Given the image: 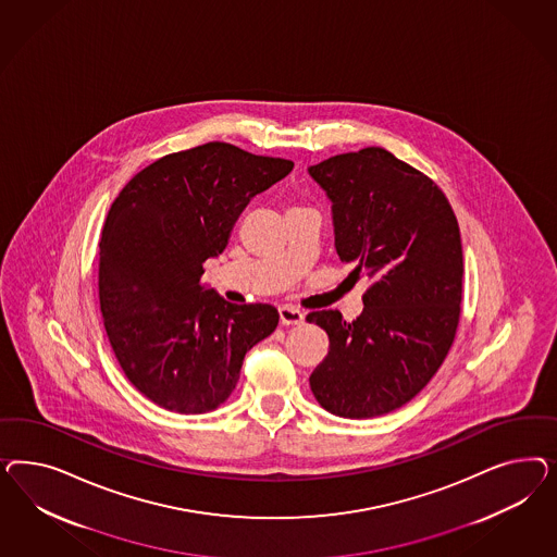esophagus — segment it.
I'll return each mask as SVG.
<instances>
[{
    "mask_svg": "<svg viewBox=\"0 0 557 557\" xmlns=\"http://www.w3.org/2000/svg\"><path fill=\"white\" fill-rule=\"evenodd\" d=\"M280 321H282V324H286V326H289V324H302L304 314L296 306L286 304V306H280Z\"/></svg>",
    "mask_w": 557,
    "mask_h": 557,
    "instance_id": "34e87169",
    "label": "esophagus"
}]
</instances>
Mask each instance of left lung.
I'll return each instance as SVG.
<instances>
[{
	"label": "left lung",
	"mask_w": 557,
	"mask_h": 557,
	"mask_svg": "<svg viewBox=\"0 0 557 557\" xmlns=\"http://www.w3.org/2000/svg\"><path fill=\"white\" fill-rule=\"evenodd\" d=\"M333 202L335 247L368 277L363 312L306 321L329 335L310 375L317 403L343 419H373L410 403L456 341L463 253L456 214L437 184L382 147L335 154L308 169Z\"/></svg>",
	"instance_id": "obj_1"
}]
</instances>
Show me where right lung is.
<instances>
[{
	"label": "right lung",
	"mask_w": 557,
	"mask_h": 557,
	"mask_svg": "<svg viewBox=\"0 0 557 557\" xmlns=\"http://www.w3.org/2000/svg\"><path fill=\"white\" fill-rule=\"evenodd\" d=\"M289 159L206 143L138 171L100 240V308L120 368L171 412L203 414L233 394L245 354L275 331L270 304H231L200 277L251 198L284 180Z\"/></svg>",
	"instance_id": "add662e5"
}]
</instances>
